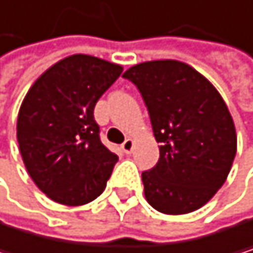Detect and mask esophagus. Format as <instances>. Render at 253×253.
Wrapping results in <instances>:
<instances>
[{
	"mask_svg": "<svg viewBox=\"0 0 253 253\" xmlns=\"http://www.w3.org/2000/svg\"><path fill=\"white\" fill-rule=\"evenodd\" d=\"M133 147H135V141H133L132 138H127V139H126V141L121 144V149H123V152H124L126 155L132 153Z\"/></svg>",
	"mask_w": 253,
	"mask_h": 253,
	"instance_id": "34e87169",
	"label": "esophagus"
}]
</instances>
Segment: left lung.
I'll return each mask as SVG.
<instances>
[{
  "mask_svg": "<svg viewBox=\"0 0 253 253\" xmlns=\"http://www.w3.org/2000/svg\"><path fill=\"white\" fill-rule=\"evenodd\" d=\"M123 77L138 86L161 144L158 164L141 176L145 200L169 215L202 208L228 179L237 153L225 100L205 76L180 60L142 62Z\"/></svg>",
  "mask_w": 253,
  "mask_h": 253,
  "instance_id": "1",
  "label": "left lung"
}]
</instances>
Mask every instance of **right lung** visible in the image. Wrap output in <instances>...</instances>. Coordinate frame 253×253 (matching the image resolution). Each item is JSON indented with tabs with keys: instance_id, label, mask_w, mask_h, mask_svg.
<instances>
[{
	"instance_id": "right-lung-1",
	"label": "right lung",
	"mask_w": 253,
	"mask_h": 253,
	"mask_svg": "<svg viewBox=\"0 0 253 253\" xmlns=\"http://www.w3.org/2000/svg\"><path fill=\"white\" fill-rule=\"evenodd\" d=\"M123 66L88 54L68 56L25 94L16 136L36 187L56 203L82 207L106 188L118 156L98 136L94 108Z\"/></svg>"
}]
</instances>
